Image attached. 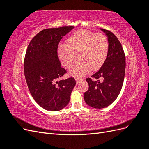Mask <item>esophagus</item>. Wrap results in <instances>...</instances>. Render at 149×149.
<instances>
[{"label": "esophagus", "mask_w": 149, "mask_h": 149, "mask_svg": "<svg viewBox=\"0 0 149 149\" xmlns=\"http://www.w3.org/2000/svg\"><path fill=\"white\" fill-rule=\"evenodd\" d=\"M75 80H76V83H79V81H82L83 80V79H81V78H76L75 79Z\"/></svg>", "instance_id": "obj_1"}]
</instances>
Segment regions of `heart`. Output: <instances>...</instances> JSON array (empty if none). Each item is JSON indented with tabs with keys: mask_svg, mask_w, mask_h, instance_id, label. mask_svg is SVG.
I'll return each instance as SVG.
<instances>
[{
	"mask_svg": "<svg viewBox=\"0 0 149 149\" xmlns=\"http://www.w3.org/2000/svg\"><path fill=\"white\" fill-rule=\"evenodd\" d=\"M76 52L78 60L72 65L70 73L81 77L89 70H96L103 65L109 52L108 40L101 33L85 29L76 31L67 39V44L61 43L58 47L57 55L61 65L70 68Z\"/></svg>",
	"mask_w": 149,
	"mask_h": 149,
	"instance_id": "obj_1",
	"label": "heart"
}]
</instances>
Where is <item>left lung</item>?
Returning a JSON list of instances; mask_svg holds the SVG:
<instances>
[{
	"label": "left lung",
	"mask_w": 149,
	"mask_h": 149,
	"mask_svg": "<svg viewBox=\"0 0 149 149\" xmlns=\"http://www.w3.org/2000/svg\"><path fill=\"white\" fill-rule=\"evenodd\" d=\"M100 30L107 36L109 52L101 68L91 76L97 80L86 79L89 89L84 94L86 103L96 109L107 107L116 100L123 87L125 70V56L119 40L111 31Z\"/></svg>",
	"instance_id": "left-lung-1"
}]
</instances>
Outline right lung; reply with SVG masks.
I'll return each mask as SVG.
<instances>
[{
  "instance_id": "obj_1",
  "label": "right lung",
  "mask_w": 149,
  "mask_h": 149,
  "mask_svg": "<svg viewBox=\"0 0 149 149\" xmlns=\"http://www.w3.org/2000/svg\"><path fill=\"white\" fill-rule=\"evenodd\" d=\"M73 28L44 29L32 38L26 49L24 60L26 84L36 102L49 111L65 107L76 85L74 78L59 80L66 71L61 66L57 55L60 40Z\"/></svg>"
}]
</instances>
